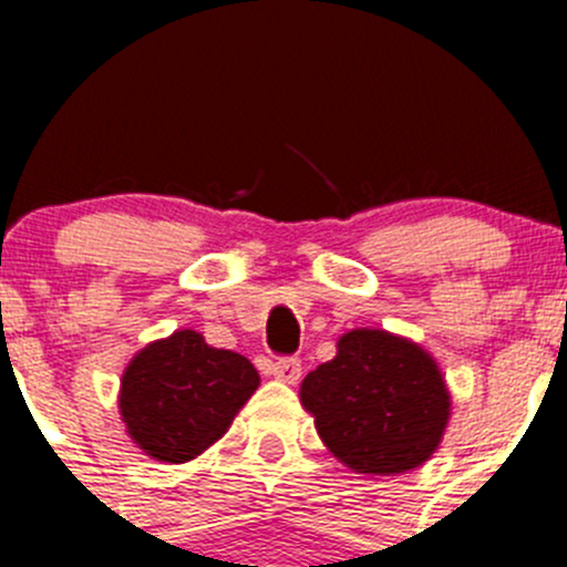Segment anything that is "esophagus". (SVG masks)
I'll return each instance as SVG.
<instances>
[{"instance_id":"1","label":"esophagus","mask_w":567,"mask_h":567,"mask_svg":"<svg viewBox=\"0 0 567 567\" xmlns=\"http://www.w3.org/2000/svg\"><path fill=\"white\" fill-rule=\"evenodd\" d=\"M271 375L282 381V384H296V381L301 379V362L296 357L277 359V362L271 364Z\"/></svg>"}]
</instances>
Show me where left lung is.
<instances>
[{"mask_svg":"<svg viewBox=\"0 0 567 567\" xmlns=\"http://www.w3.org/2000/svg\"><path fill=\"white\" fill-rule=\"evenodd\" d=\"M299 398L337 461L384 477L436 453L453 405L436 359L384 329L346 331L337 357L301 381Z\"/></svg>","mask_w":567,"mask_h":567,"instance_id":"obj_1","label":"left lung"}]
</instances>
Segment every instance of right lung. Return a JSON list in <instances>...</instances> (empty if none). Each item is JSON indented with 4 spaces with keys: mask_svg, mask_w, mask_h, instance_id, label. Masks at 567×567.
<instances>
[{
    "mask_svg": "<svg viewBox=\"0 0 567 567\" xmlns=\"http://www.w3.org/2000/svg\"><path fill=\"white\" fill-rule=\"evenodd\" d=\"M260 386L247 357L177 329L136 353L120 379V420L131 442L162 463H186L219 442Z\"/></svg>",
    "mask_w": 567,
    "mask_h": 567,
    "instance_id": "right-lung-1",
    "label": "right lung"
}]
</instances>
